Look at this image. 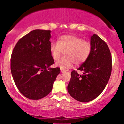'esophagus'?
I'll return each mask as SVG.
<instances>
[{
  "label": "esophagus",
  "instance_id": "1",
  "mask_svg": "<svg viewBox=\"0 0 124 124\" xmlns=\"http://www.w3.org/2000/svg\"><path fill=\"white\" fill-rule=\"evenodd\" d=\"M61 72H62V73H63V72H65V71H67V70H65V69H61Z\"/></svg>",
  "mask_w": 124,
  "mask_h": 124
}]
</instances>
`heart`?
<instances>
[{
	"instance_id": "b5f03b06",
	"label": "heart",
	"mask_w": 124,
	"mask_h": 124,
	"mask_svg": "<svg viewBox=\"0 0 124 124\" xmlns=\"http://www.w3.org/2000/svg\"><path fill=\"white\" fill-rule=\"evenodd\" d=\"M92 46L91 43L72 35H64L57 42L51 43L49 51L52 58L57 61L65 52L63 57L56 62L61 69L71 67L74 63L79 65L85 62L91 55Z\"/></svg>"
}]
</instances>
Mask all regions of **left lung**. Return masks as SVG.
<instances>
[{
    "instance_id": "obj_1",
    "label": "left lung",
    "mask_w": 124,
    "mask_h": 124,
    "mask_svg": "<svg viewBox=\"0 0 124 124\" xmlns=\"http://www.w3.org/2000/svg\"><path fill=\"white\" fill-rule=\"evenodd\" d=\"M92 48L89 58L78 69L71 71L67 87L69 94L81 102H88L103 92L110 78L112 57L107 44L96 34L91 37Z\"/></svg>"
}]
</instances>
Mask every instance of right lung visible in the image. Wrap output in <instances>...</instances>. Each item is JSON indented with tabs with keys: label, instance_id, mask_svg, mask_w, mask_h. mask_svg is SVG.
I'll use <instances>...</instances> for the list:
<instances>
[{
	"label": "right lung",
	"instance_id": "1",
	"mask_svg": "<svg viewBox=\"0 0 124 124\" xmlns=\"http://www.w3.org/2000/svg\"><path fill=\"white\" fill-rule=\"evenodd\" d=\"M51 31L35 29L19 39L11 55V72L19 92L29 99L48 95L60 73L49 51Z\"/></svg>",
	"mask_w": 124,
	"mask_h": 124
}]
</instances>
